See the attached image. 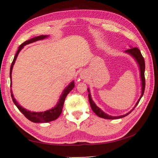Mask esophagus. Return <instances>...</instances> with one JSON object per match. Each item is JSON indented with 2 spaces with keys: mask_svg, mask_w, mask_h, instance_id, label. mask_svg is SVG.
<instances>
[{
  "mask_svg": "<svg viewBox=\"0 0 158 158\" xmlns=\"http://www.w3.org/2000/svg\"><path fill=\"white\" fill-rule=\"evenodd\" d=\"M85 75V73H84V72H82V73H81V77H82V78H84Z\"/></svg>",
  "mask_w": 158,
  "mask_h": 158,
  "instance_id": "esophagus-1",
  "label": "esophagus"
}]
</instances>
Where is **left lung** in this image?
<instances>
[{"mask_svg": "<svg viewBox=\"0 0 158 158\" xmlns=\"http://www.w3.org/2000/svg\"><path fill=\"white\" fill-rule=\"evenodd\" d=\"M125 53H127L130 54L132 56L135 58V60L137 61V63H138V65L139 66V69H140V77H141V95L140 96L139 99L137 102L136 103V105L135 106L132 110H131L130 112H128L127 114L123 115V116H109V115L105 114L102 110L98 107V106H96L94 102L93 101L91 96H90V90L89 89H88V92H89V102L90 106H91L92 110L93 112L97 115L98 116L102 118H105V119H118V118H123L125 116H127L128 114H130L131 112L134 110L137 105H138V103L139 102V101L141 100V98H142V96L143 95L144 93V90H145V76H144V72H145V61H144V58L143 57V56L141 55V52L139 49L137 47H133V48H130L129 49H127L125 51Z\"/></svg>", "mask_w": 158, "mask_h": 158, "instance_id": "obj_1", "label": "left lung"}]
</instances>
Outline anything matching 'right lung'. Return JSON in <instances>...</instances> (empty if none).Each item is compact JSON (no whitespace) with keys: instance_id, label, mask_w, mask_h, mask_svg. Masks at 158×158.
Masks as SVG:
<instances>
[{"instance_id":"right-lung-1","label":"right lung","mask_w":158,"mask_h":158,"mask_svg":"<svg viewBox=\"0 0 158 158\" xmlns=\"http://www.w3.org/2000/svg\"><path fill=\"white\" fill-rule=\"evenodd\" d=\"M47 37L48 35H42L35 37L33 38L30 39L24 42L23 43L21 44L19 47V49L17 50V53H16L14 59H13V61L11 64V67H10V79H11V85H10V86H12V71L13 65H14L15 60L17 59V56L19 54V53L20 52V51L22 49L23 47L26 46V44H28L30 43H32V42H34L38 40H41L47 38ZM74 82L72 81L70 84H69L68 86L64 89L62 95H60L59 100L58 102L57 105H56L53 108L49 109V110L42 111V112H33V111L26 110V109H24L19 105V103L16 101L15 98H14V95L12 94V90H10V92H11V96H12L13 102L15 103V105L16 106H17V107L19 109V110L24 115L26 118H28L29 121H31L33 123H48V122L54 121V120L57 119L59 117L60 114L62 113L64 102H65L66 96L68 95V93L74 89Z\"/></svg>"}]
</instances>
